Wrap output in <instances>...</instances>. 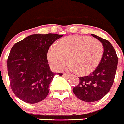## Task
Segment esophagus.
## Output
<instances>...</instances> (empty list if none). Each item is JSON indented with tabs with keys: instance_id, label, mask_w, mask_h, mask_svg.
Instances as JSON below:
<instances>
[{
	"instance_id": "obj_1",
	"label": "esophagus",
	"mask_w": 124,
	"mask_h": 124,
	"mask_svg": "<svg viewBox=\"0 0 124 124\" xmlns=\"http://www.w3.org/2000/svg\"><path fill=\"white\" fill-rule=\"evenodd\" d=\"M62 76H63V77L66 78H69L70 77V76L69 75H67V74H66V73H63Z\"/></svg>"
}]
</instances>
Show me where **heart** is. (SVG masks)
Here are the masks:
<instances>
[{
	"mask_svg": "<svg viewBox=\"0 0 124 124\" xmlns=\"http://www.w3.org/2000/svg\"><path fill=\"white\" fill-rule=\"evenodd\" d=\"M104 46L101 41L85 35H72L63 38L58 45L51 47L48 52L50 64L61 70L68 62L72 72L87 75L93 72L101 62Z\"/></svg>",
	"mask_w": 124,
	"mask_h": 124,
	"instance_id": "obj_1",
	"label": "heart"
}]
</instances>
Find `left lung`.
I'll return each instance as SVG.
<instances>
[{"instance_id": "left-lung-1", "label": "left lung", "mask_w": 124, "mask_h": 124, "mask_svg": "<svg viewBox=\"0 0 124 124\" xmlns=\"http://www.w3.org/2000/svg\"><path fill=\"white\" fill-rule=\"evenodd\" d=\"M92 36L102 43L104 55L97 68L88 76L79 77V83L73 89L79 100L93 102L102 99L110 91L114 82L118 58L113 46L108 40L95 34Z\"/></svg>"}]
</instances>
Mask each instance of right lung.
<instances>
[{
  "mask_svg": "<svg viewBox=\"0 0 124 124\" xmlns=\"http://www.w3.org/2000/svg\"><path fill=\"white\" fill-rule=\"evenodd\" d=\"M62 37L55 34H33L11 49L7 60L11 87L24 102L37 103L48 95L50 83L57 73L50 69L47 52L51 45Z\"/></svg>",
  "mask_w": 124,
  "mask_h": 124,
  "instance_id": "obj_1",
  "label": "right lung"
}]
</instances>
